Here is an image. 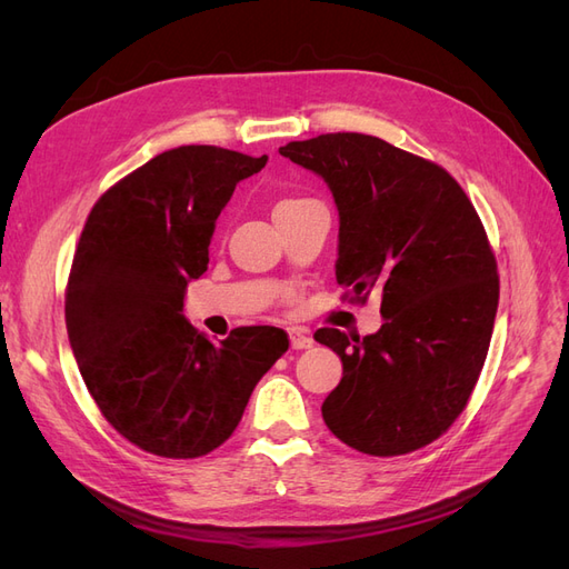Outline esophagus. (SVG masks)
<instances>
[{
  "instance_id": "esophagus-1",
  "label": "esophagus",
  "mask_w": 569,
  "mask_h": 569,
  "mask_svg": "<svg viewBox=\"0 0 569 569\" xmlns=\"http://www.w3.org/2000/svg\"><path fill=\"white\" fill-rule=\"evenodd\" d=\"M289 343H291V349H311L313 347V339L308 337L303 330H289Z\"/></svg>"
}]
</instances>
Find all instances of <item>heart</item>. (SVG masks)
<instances>
[{
	"label": "heart",
	"mask_w": 569,
	"mask_h": 569,
	"mask_svg": "<svg viewBox=\"0 0 569 569\" xmlns=\"http://www.w3.org/2000/svg\"><path fill=\"white\" fill-rule=\"evenodd\" d=\"M303 201H308V199H282V201L274 203V213L284 211V209H291V206H299V203H303Z\"/></svg>",
	"instance_id": "heart-1"
}]
</instances>
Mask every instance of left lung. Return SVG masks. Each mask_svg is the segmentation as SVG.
<instances>
[{"mask_svg": "<svg viewBox=\"0 0 569 569\" xmlns=\"http://www.w3.org/2000/svg\"><path fill=\"white\" fill-rule=\"evenodd\" d=\"M280 153L332 189L347 297H382L375 335L316 332L343 366L322 420L360 453L418 451L456 422L485 368L498 308L485 226L441 166L380 137L330 132Z\"/></svg>", "mask_w": 569, "mask_h": 569, "instance_id": "left-lung-1", "label": "left lung"}]
</instances>
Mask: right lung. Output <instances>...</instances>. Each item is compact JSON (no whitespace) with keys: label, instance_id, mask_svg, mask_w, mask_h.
<instances>
[{"label":"right lung","instance_id":"1","mask_svg":"<svg viewBox=\"0 0 569 569\" xmlns=\"http://www.w3.org/2000/svg\"><path fill=\"white\" fill-rule=\"evenodd\" d=\"M266 161L170 149L109 187L84 220L66 284L68 339L101 416L147 453L218 449L289 349L280 327H237L213 343L182 316L189 280L209 268L216 218Z\"/></svg>","mask_w":569,"mask_h":569}]
</instances>
